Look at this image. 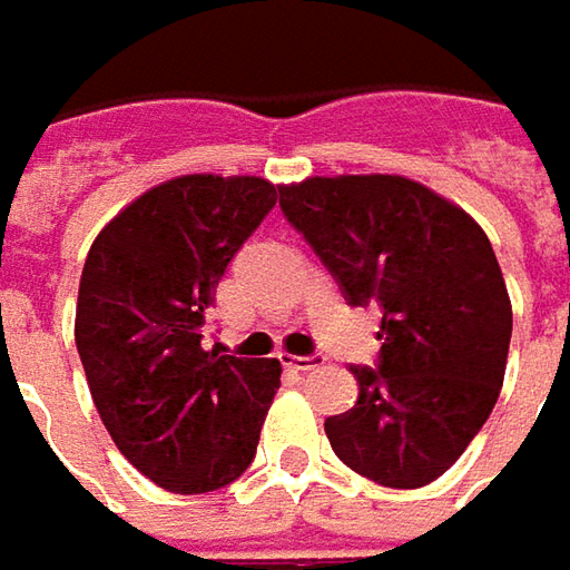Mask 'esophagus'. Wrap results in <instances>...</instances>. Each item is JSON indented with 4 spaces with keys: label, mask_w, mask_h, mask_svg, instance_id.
Masks as SVG:
<instances>
[{
    "label": "esophagus",
    "mask_w": 570,
    "mask_h": 570,
    "mask_svg": "<svg viewBox=\"0 0 570 570\" xmlns=\"http://www.w3.org/2000/svg\"><path fill=\"white\" fill-rule=\"evenodd\" d=\"M286 365L296 368V372H312V368H322L324 356L312 353V356H286Z\"/></svg>",
    "instance_id": "34e87169"
}]
</instances>
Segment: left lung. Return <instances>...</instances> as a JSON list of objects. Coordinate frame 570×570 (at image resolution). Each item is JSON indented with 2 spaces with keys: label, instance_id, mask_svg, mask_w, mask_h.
<instances>
[{
  "label": "left lung",
  "instance_id": "1",
  "mask_svg": "<svg viewBox=\"0 0 570 570\" xmlns=\"http://www.w3.org/2000/svg\"><path fill=\"white\" fill-rule=\"evenodd\" d=\"M284 217L350 305L379 303V368L350 365L356 403L324 420L334 454L391 489L439 480L499 401L511 299L482 226L403 176L281 186Z\"/></svg>",
  "mask_w": 570,
  "mask_h": 570
}]
</instances>
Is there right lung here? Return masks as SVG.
I'll use <instances>...</instances> for the list:
<instances>
[{
    "label": "right lung",
    "instance_id": "obj_1",
    "mask_svg": "<svg viewBox=\"0 0 570 570\" xmlns=\"http://www.w3.org/2000/svg\"><path fill=\"white\" fill-rule=\"evenodd\" d=\"M277 205L258 176L191 173L122 207L94 239L75 344L116 448L167 492L224 489L255 458L277 360L207 350L226 265Z\"/></svg>",
    "mask_w": 570,
    "mask_h": 570
}]
</instances>
